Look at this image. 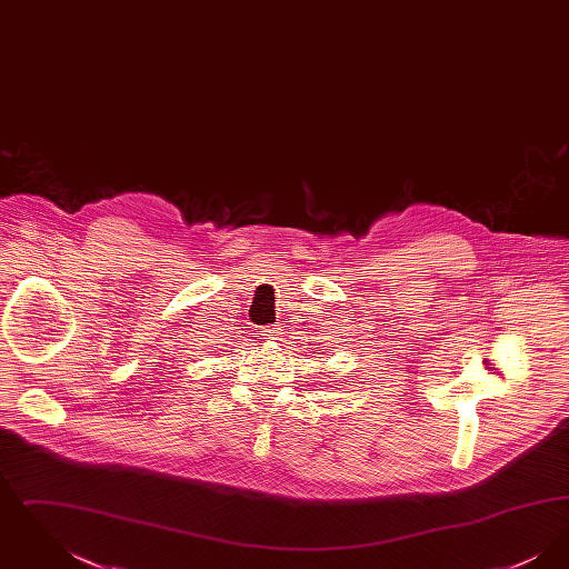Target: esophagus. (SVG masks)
Listing matches in <instances>:
<instances>
[{
    "instance_id": "34e87169",
    "label": "esophagus",
    "mask_w": 569,
    "mask_h": 569,
    "mask_svg": "<svg viewBox=\"0 0 569 569\" xmlns=\"http://www.w3.org/2000/svg\"><path fill=\"white\" fill-rule=\"evenodd\" d=\"M279 335H281V328L277 325L262 328V337H264V339H277Z\"/></svg>"
}]
</instances>
